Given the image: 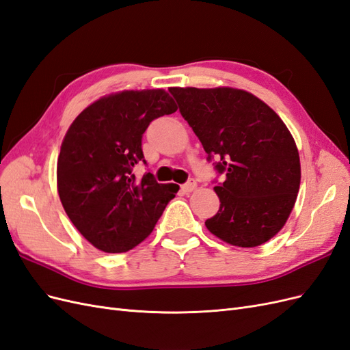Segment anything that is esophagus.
Here are the masks:
<instances>
[{
	"label": "esophagus",
	"instance_id": "esophagus-1",
	"mask_svg": "<svg viewBox=\"0 0 350 350\" xmlns=\"http://www.w3.org/2000/svg\"><path fill=\"white\" fill-rule=\"evenodd\" d=\"M196 187H197L196 179L191 178V179H188V181H187L184 185H181V189H183V191H184L185 194H189V193L194 191Z\"/></svg>",
	"mask_w": 350,
	"mask_h": 350
}]
</instances>
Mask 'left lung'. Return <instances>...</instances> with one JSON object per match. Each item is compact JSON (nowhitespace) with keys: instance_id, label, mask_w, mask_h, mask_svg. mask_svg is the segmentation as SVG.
I'll return each instance as SVG.
<instances>
[{"instance_id":"left-lung-1","label":"left lung","mask_w":350,"mask_h":350,"mask_svg":"<svg viewBox=\"0 0 350 350\" xmlns=\"http://www.w3.org/2000/svg\"><path fill=\"white\" fill-rule=\"evenodd\" d=\"M178 108L225 181L206 226L230 245L252 248L284 226L301 184L299 153L288 126L254 94L230 88H171Z\"/></svg>"}]
</instances>
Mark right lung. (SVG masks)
Wrapping results in <instances>:
<instances>
[{"label":"right lung","mask_w":350,"mask_h":350,"mask_svg":"<svg viewBox=\"0 0 350 350\" xmlns=\"http://www.w3.org/2000/svg\"><path fill=\"white\" fill-rule=\"evenodd\" d=\"M163 89L124 90L84 109L61 144L57 166L59 200L93 247L126 252L152 234L179 187L159 184L153 174L134 175L144 163L142 139L149 124L174 113Z\"/></svg>","instance_id":"obj_1"}]
</instances>
